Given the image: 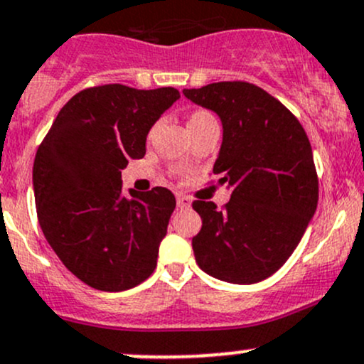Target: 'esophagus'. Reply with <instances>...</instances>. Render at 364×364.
<instances>
[{"mask_svg":"<svg viewBox=\"0 0 364 364\" xmlns=\"http://www.w3.org/2000/svg\"><path fill=\"white\" fill-rule=\"evenodd\" d=\"M176 202H178L179 209H188L190 204H192V200H190L188 195H183V193L176 195Z\"/></svg>","mask_w":364,"mask_h":364,"instance_id":"obj_1","label":"esophagus"}]
</instances>
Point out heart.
I'll use <instances>...</instances> for the list:
<instances>
[{
  "mask_svg": "<svg viewBox=\"0 0 364 364\" xmlns=\"http://www.w3.org/2000/svg\"><path fill=\"white\" fill-rule=\"evenodd\" d=\"M208 117H213V114L209 112H205V109H198V112L192 113V117H190V122H197V120H202V118H208Z\"/></svg>",
  "mask_w": 364,
  "mask_h": 364,
  "instance_id": "b5f03b06",
  "label": "heart"
}]
</instances>
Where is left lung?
<instances>
[{
  "label": "left lung",
  "instance_id": "obj_1",
  "mask_svg": "<svg viewBox=\"0 0 364 364\" xmlns=\"http://www.w3.org/2000/svg\"><path fill=\"white\" fill-rule=\"evenodd\" d=\"M183 94L221 118L213 172L232 190L221 209L193 200L202 218L195 259L213 277L255 284L284 265L316 213L319 181L309 137L281 101L252 83L218 82Z\"/></svg>",
  "mask_w": 364,
  "mask_h": 364
}]
</instances>
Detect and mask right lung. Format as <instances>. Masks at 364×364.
Returning <instances> with one entry per match:
<instances>
[{"instance_id":"add662e5","label":"right lung","mask_w":364,"mask_h":364,"mask_svg":"<svg viewBox=\"0 0 364 364\" xmlns=\"http://www.w3.org/2000/svg\"><path fill=\"white\" fill-rule=\"evenodd\" d=\"M178 97L172 87H89L63 106L38 148L40 227L64 267L90 288L125 291L155 270L176 198L164 186L124 197L122 169L143 159L151 125Z\"/></svg>"}]
</instances>
